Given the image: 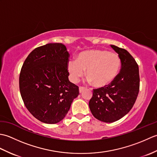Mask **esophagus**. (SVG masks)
I'll return each instance as SVG.
<instances>
[{
  "instance_id": "esophagus-1",
  "label": "esophagus",
  "mask_w": 157,
  "mask_h": 157,
  "mask_svg": "<svg viewBox=\"0 0 157 157\" xmlns=\"http://www.w3.org/2000/svg\"><path fill=\"white\" fill-rule=\"evenodd\" d=\"M85 89L84 87H82V86H80V87L79 88V92H82L83 91H84V90Z\"/></svg>"
}]
</instances>
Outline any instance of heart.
Wrapping results in <instances>:
<instances>
[{"label": "heart", "mask_w": 157, "mask_h": 157, "mask_svg": "<svg viewBox=\"0 0 157 157\" xmlns=\"http://www.w3.org/2000/svg\"><path fill=\"white\" fill-rule=\"evenodd\" d=\"M121 59L115 52L102 49H92L79 53L77 59H71L67 63V69L71 80L76 83L85 74L88 82L96 87L109 85L117 76Z\"/></svg>", "instance_id": "1"}]
</instances>
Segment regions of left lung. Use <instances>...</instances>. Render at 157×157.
I'll return each instance as SVG.
<instances>
[{
	"instance_id": "left-lung-1",
	"label": "left lung",
	"mask_w": 157,
	"mask_h": 157,
	"mask_svg": "<svg viewBox=\"0 0 157 157\" xmlns=\"http://www.w3.org/2000/svg\"><path fill=\"white\" fill-rule=\"evenodd\" d=\"M121 59V70L111 84L93 90L89 107L96 119L115 122L129 112L140 89L139 68L134 57L125 49L111 45Z\"/></svg>"
}]
</instances>
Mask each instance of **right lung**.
<instances>
[{"instance_id": "obj_1", "label": "right lung", "mask_w": 157, "mask_h": 157, "mask_svg": "<svg viewBox=\"0 0 157 157\" xmlns=\"http://www.w3.org/2000/svg\"><path fill=\"white\" fill-rule=\"evenodd\" d=\"M69 54L61 43H50L32 51L19 75V90L25 107L41 122L54 124L65 118L79 87L70 82Z\"/></svg>"}]
</instances>
